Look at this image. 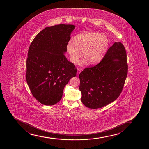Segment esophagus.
<instances>
[{"label":"esophagus","instance_id":"esophagus-1","mask_svg":"<svg viewBox=\"0 0 149 149\" xmlns=\"http://www.w3.org/2000/svg\"><path fill=\"white\" fill-rule=\"evenodd\" d=\"M81 69H79V68H77V75H79V74L81 73Z\"/></svg>","mask_w":149,"mask_h":149}]
</instances>
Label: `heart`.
I'll list each match as a JSON object with an SVG mask.
<instances>
[{
  "label": "heart",
  "instance_id": "b5f03b06",
  "mask_svg": "<svg viewBox=\"0 0 149 149\" xmlns=\"http://www.w3.org/2000/svg\"><path fill=\"white\" fill-rule=\"evenodd\" d=\"M108 40L101 33H84L70 40L66 46L67 52L70 56L71 61L77 63L81 56V51L84 59L90 65L100 62L104 56L108 48Z\"/></svg>",
  "mask_w": 149,
  "mask_h": 149
}]
</instances>
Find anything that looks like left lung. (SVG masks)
I'll return each instance as SVG.
<instances>
[{"label": "left lung", "mask_w": 149, "mask_h": 149, "mask_svg": "<svg viewBox=\"0 0 149 149\" xmlns=\"http://www.w3.org/2000/svg\"><path fill=\"white\" fill-rule=\"evenodd\" d=\"M128 68L125 47L115 42L99 63L86 68L79 74L82 103L97 109L115 101L123 90Z\"/></svg>", "instance_id": "obj_1"}]
</instances>
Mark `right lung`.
<instances>
[{
    "mask_svg": "<svg viewBox=\"0 0 149 149\" xmlns=\"http://www.w3.org/2000/svg\"><path fill=\"white\" fill-rule=\"evenodd\" d=\"M74 25L46 27L33 39L26 61V79L33 96L42 104L53 105L62 99L63 89L77 70L63 53Z\"/></svg>",
    "mask_w": 149,
    "mask_h": 149,
    "instance_id": "1",
    "label": "right lung"
}]
</instances>
